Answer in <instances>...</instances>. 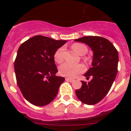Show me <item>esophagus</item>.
<instances>
[{
    "mask_svg": "<svg viewBox=\"0 0 131 131\" xmlns=\"http://www.w3.org/2000/svg\"><path fill=\"white\" fill-rule=\"evenodd\" d=\"M66 81H69V82H73V79H69V78H66Z\"/></svg>",
    "mask_w": 131,
    "mask_h": 131,
    "instance_id": "esophagus-1",
    "label": "esophagus"
}]
</instances>
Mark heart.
<instances>
[{
	"instance_id": "heart-1",
	"label": "heart",
	"mask_w": 131,
	"mask_h": 131,
	"mask_svg": "<svg viewBox=\"0 0 131 131\" xmlns=\"http://www.w3.org/2000/svg\"><path fill=\"white\" fill-rule=\"evenodd\" d=\"M71 48L74 51L79 55H84L88 51L87 47L83 44L75 43ZM63 48L60 47L54 53V60L57 63H61L63 61ZM84 71V67L82 64H72L69 63H64L59 68V72L62 76L68 77H74L77 74Z\"/></svg>"
}]
</instances>
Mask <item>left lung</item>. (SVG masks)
I'll return each mask as SVG.
<instances>
[{
  "label": "left lung",
  "mask_w": 131,
  "mask_h": 131,
  "mask_svg": "<svg viewBox=\"0 0 131 131\" xmlns=\"http://www.w3.org/2000/svg\"><path fill=\"white\" fill-rule=\"evenodd\" d=\"M85 43L93 51L92 68L84 75L92 79L81 81V89L76 90L79 100L87 105L96 104L108 93L117 73V50L107 39L97 36H86L75 40Z\"/></svg>",
  "instance_id": "1"
}]
</instances>
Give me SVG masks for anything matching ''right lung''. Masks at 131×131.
<instances>
[{
	"label": "right lung",
	"mask_w": 131,
	"mask_h": 131,
	"mask_svg": "<svg viewBox=\"0 0 131 131\" xmlns=\"http://www.w3.org/2000/svg\"><path fill=\"white\" fill-rule=\"evenodd\" d=\"M66 40L37 35L20 45L14 62L17 83L24 98L37 106L48 104L65 81L56 76L54 53Z\"/></svg>",
	"instance_id": "1"
}]
</instances>
